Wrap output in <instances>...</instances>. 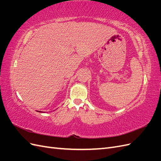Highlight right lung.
I'll return each mask as SVG.
<instances>
[{"label":"right lung","instance_id":"add662e5","mask_svg":"<svg viewBox=\"0 0 161 161\" xmlns=\"http://www.w3.org/2000/svg\"><path fill=\"white\" fill-rule=\"evenodd\" d=\"M37 112H40V113H43V112H42V111H38Z\"/></svg>","mask_w":161,"mask_h":161}]
</instances>
